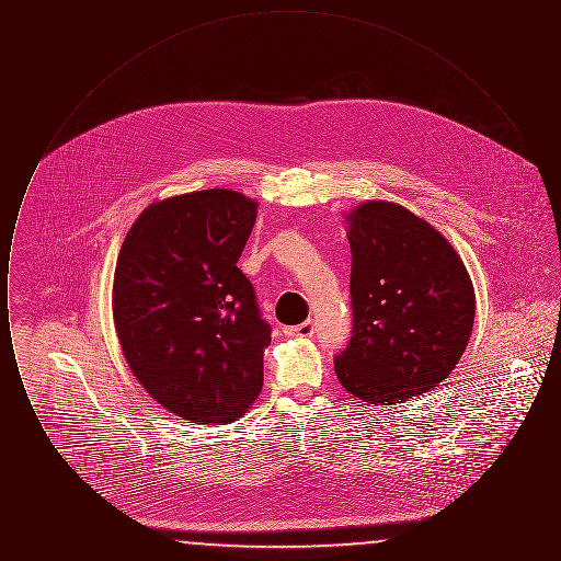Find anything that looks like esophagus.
Returning a JSON list of instances; mask_svg holds the SVG:
<instances>
[{
  "mask_svg": "<svg viewBox=\"0 0 561 561\" xmlns=\"http://www.w3.org/2000/svg\"><path fill=\"white\" fill-rule=\"evenodd\" d=\"M316 328H313V321H305V323H298L294 328H284V334L286 336H300V339H307V336H313Z\"/></svg>",
  "mask_w": 561,
  "mask_h": 561,
  "instance_id": "34e87169",
  "label": "esophagus"
}]
</instances>
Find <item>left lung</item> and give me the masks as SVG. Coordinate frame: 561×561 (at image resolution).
<instances>
[{
	"label": "left lung",
	"mask_w": 561,
	"mask_h": 561,
	"mask_svg": "<svg viewBox=\"0 0 561 561\" xmlns=\"http://www.w3.org/2000/svg\"><path fill=\"white\" fill-rule=\"evenodd\" d=\"M345 220L353 336L334 373L357 400L410 401L462 357L476 320L473 282L453 243L400 204L370 199Z\"/></svg>",
	"instance_id": "left-lung-1"
}]
</instances>
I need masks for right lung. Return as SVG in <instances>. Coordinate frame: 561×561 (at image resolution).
<instances>
[{
  "label": "right lung",
  "mask_w": 561,
  "mask_h": 561,
  "mask_svg": "<svg viewBox=\"0 0 561 561\" xmlns=\"http://www.w3.org/2000/svg\"><path fill=\"white\" fill-rule=\"evenodd\" d=\"M259 204L206 188L147 206L122 243L113 323L145 391L172 414L233 423L263 389L271 328L238 267Z\"/></svg>",
  "instance_id": "right-lung-1"
}]
</instances>
